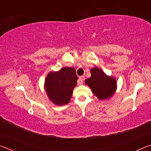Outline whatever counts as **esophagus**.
<instances>
[{
	"instance_id": "obj_1",
	"label": "esophagus",
	"mask_w": 151,
	"mask_h": 151,
	"mask_svg": "<svg viewBox=\"0 0 151 151\" xmlns=\"http://www.w3.org/2000/svg\"><path fill=\"white\" fill-rule=\"evenodd\" d=\"M85 80V76H80V78H79V80H78V83L79 85H81L82 83H83V81Z\"/></svg>"
}]
</instances>
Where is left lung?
<instances>
[{"label":"left lung","mask_w":151,"mask_h":151,"mask_svg":"<svg viewBox=\"0 0 151 151\" xmlns=\"http://www.w3.org/2000/svg\"><path fill=\"white\" fill-rule=\"evenodd\" d=\"M91 76L86 80V83L90 87L93 93L100 100L106 99L112 96L116 90V81L108 77L98 68L90 70Z\"/></svg>","instance_id":"left-lung-1"}]
</instances>
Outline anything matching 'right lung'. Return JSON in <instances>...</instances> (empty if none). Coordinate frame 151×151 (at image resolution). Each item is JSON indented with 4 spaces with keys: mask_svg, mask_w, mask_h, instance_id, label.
<instances>
[{
    "mask_svg": "<svg viewBox=\"0 0 151 151\" xmlns=\"http://www.w3.org/2000/svg\"><path fill=\"white\" fill-rule=\"evenodd\" d=\"M78 78L75 69L67 67L48 74L45 80V88L50 101L58 105L68 104Z\"/></svg>",
    "mask_w": 151,
    "mask_h": 151,
    "instance_id": "obj_1",
    "label": "right lung"
}]
</instances>
